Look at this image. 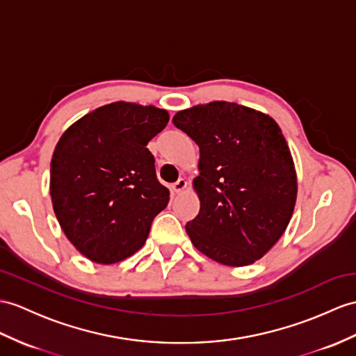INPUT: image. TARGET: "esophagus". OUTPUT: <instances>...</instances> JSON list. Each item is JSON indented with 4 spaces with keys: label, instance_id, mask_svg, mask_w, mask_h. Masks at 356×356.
<instances>
[{
    "label": "esophagus",
    "instance_id": "esophagus-1",
    "mask_svg": "<svg viewBox=\"0 0 356 356\" xmlns=\"http://www.w3.org/2000/svg\"><path fill=\"white\" fill-rule=\"evenodd\" d=\"M186 188H187V181L183 179V178L178 179L177 183H173V184L170 186V190H172L173 193H181V192H183V190H186Z\"/></svg>",
    "mask_w": 356,
    "mask_h": 356
}]
</instances>
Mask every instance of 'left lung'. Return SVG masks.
I'll return each instance as SVG.
<instances>
[{
  "label": "left lung",
  "mask_w": 356,
  "mask_h": 356,
  "mask_svg": "<svg viewBox=\"0 0 356 356\" xmlns=\"http://www.w3.org/2000/svg\"><path fill=\"white\" fill-rule=\"evenodd\" d=\"M172 122L199 146L193 188L201 208L186 225L193 246L223 266L255 263L281 238L298 197L296 169L280 125L227 101L181 110Z\"/></svg>",
  "instance_id": "left-lung-1"
}]
</instances>
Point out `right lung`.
I'll use <instances>...</instances> for the list:
<instances>
[{"mask_svg":"<svg viewBox=\"0 0 356 356\" xmlns=\"http://www.w3.org/2000/svg\"><path fill=\"white\" fill-rule=\"evenodd\" d=\"M169 122L154 106L118 101L78 119L51 160L49 195L67 240L90 261L115 264L140 249L169 190L146 148Z\"/></svg>","mask_w":356,"mask_h":356,"instance_id":"obj_1","label":"right lung"}]
</instances>
